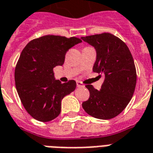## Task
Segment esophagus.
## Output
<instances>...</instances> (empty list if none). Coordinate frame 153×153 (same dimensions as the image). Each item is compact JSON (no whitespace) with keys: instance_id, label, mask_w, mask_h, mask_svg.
Masks as SVG:
<instances>
[{"instance_id":"esophagus-1","label":"esophagus","mask_w":153,"mask_h":153,"mask_svg":"<svg viewBox=\"0 0 153 153\" xmlns=\"http://www.w3.org/2000/svg\"><path fill=\"white\" fill-rule=\"evenodd\" d=\"M77 87H79V88H83V87H84V85H83V84H82L81 82L78 81V82H77Z\"/></svg>"}]
</instances>
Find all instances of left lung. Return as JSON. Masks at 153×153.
I'll use <instances>...</instances> for the list:
<instances>
[{
  "mask_svg": "<svg viewBox=\"0 0 153 153\" xmlns=\"http://www.w3.org/2000/svg\"><path fill=\"white\" fill-rule=\"evenodd\" d=\"M81 39L97 51L93 72L105 75L100 91L92 85H86L90 97L82 102V108L87 114L98 119L114 118L124 110L134 94L137 76L133 56L127 45L110 33Z\"/></svg>",
  "mask_w": 153,
  "mask_h": 153,
  "instance_id": "1",
  "label": "left lung"
}]
</instances>
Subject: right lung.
Returning a JSON list of instances; mask_svg holds the SVG:
<instances>
[{"instance_id": "obj_1", "label": "right lung", "mask_w": 153, "mask_h": 153, "mask_svg": "<svg viewBox=\"0 0 153 153\" xmlns=\"http://www.w3.org/2000/svg\"><path fill=\"white\" fill-rule=\"evenodd\" d=\"M82 40L77 37L45 36L26 45L17 62V91L28 114L39 122H49L61 113L62 100L76 88V82L62 83L54 79L53 68L62 65L66 52Z\"/></svg>"}]
</instances>
